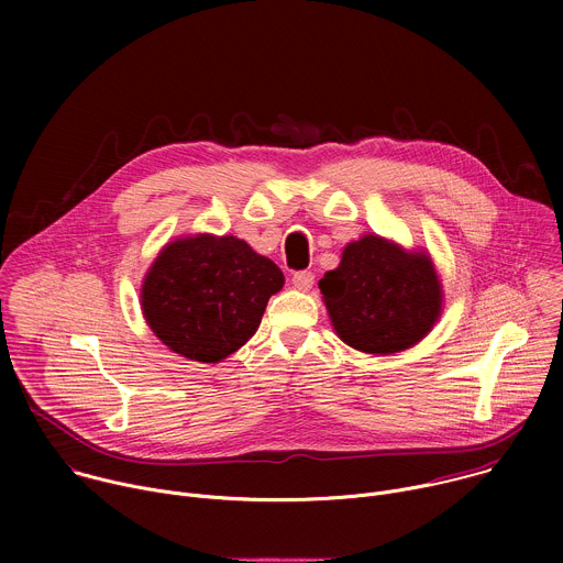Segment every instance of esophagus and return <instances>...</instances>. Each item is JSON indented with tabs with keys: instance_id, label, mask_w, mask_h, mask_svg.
<instances>
[{
	"instance_id": "esophagus-1",
	"label": "esophagus",
	"mask_w": 563,
	"mask_h": 563,
	"mask_svg": "<svg viewBox=\"0 0 563 563\" xmlns=\"http://www.w3.org/2000/svg\"><path fill=\"white\" fill-rule=\"evenodd\" d=\"M291 285H294L296 289H300V291H309L311 285H313V274H311V272H296V274L291 276Z\"/></svg>"
}]
</instances>
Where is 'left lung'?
<instances>
[{"label":"left lung","instance_id":"left-lung-1","mask_svg":"<svg viewBox=\"0 0 563 563\" xmlns=\"http://www.w3.org/2000/svg\"><path fill=\"white\" fill-rule=\"evenodd\" d=\"M318 287L336 336L374 356L415 347L443 311V285L430 252L378 233L347 243L339 267Z\"/></svg>","mask_w":563,"mask_h":563}]
</instances>
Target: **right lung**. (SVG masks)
<instances>
[{
    "label": "right lung",
    "mask_w": 563,
    "mask_h": 563,
    "mask_svg": "<svg viewBox=\"0 0 563 563\" xmlns=\"http://www.w3.org/2000/svg\"><path fill=\"white\" fill-rule=\"evenodd\" d=\"M283 285L276 263L245 240L189 233L159 250L142 280L140 307L172 352L220 363L256 334L267 300Z\"/></svg>",
    "instance_id": "right-lung-1"
}]
</instances>
